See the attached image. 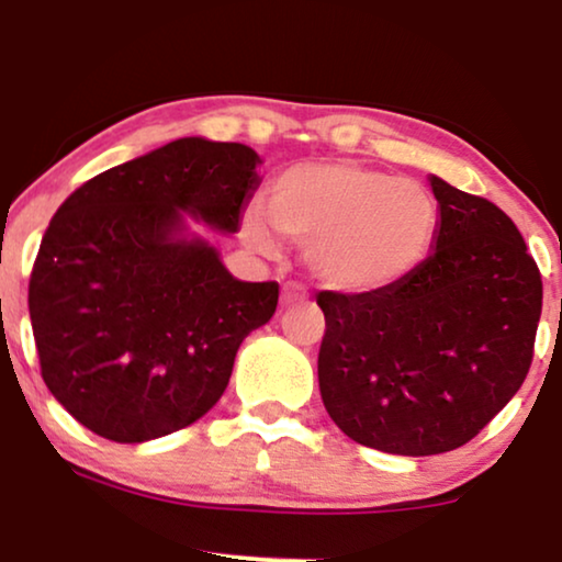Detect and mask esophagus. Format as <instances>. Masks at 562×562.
<instances>
[{
  "label": "esophagus",
  "instance_id": "obj_1",
  "mask_svg": "<svg viewBox=\"0 0 562 562\" xmlns=\"http://www.w3.org/2000/svg\"><path fill=\"white\" fill-rule=\"evenodd\" d=\"M303 299H306V290L295 285V282H290V285L282 288V299H280L282 306H293V303H299Z\"/></svg>",
  "mask_w": 562,
  "mask_h": 562
}]
</instances>
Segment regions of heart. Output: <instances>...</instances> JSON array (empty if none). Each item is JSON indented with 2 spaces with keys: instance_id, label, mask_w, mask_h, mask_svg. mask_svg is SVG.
<instances>
[{
  "instance_id": "obj_1",
  "label": "heart",
  "mask_w": 562,
  "mask_h": 562,
  "mask_svg": "<svg viewBox=\"0 0 562 562\" xmlns=\"http://www.w3.org/2000/svg\"><path fill=\"white\" fill-rule=\"evenodd\" d=\"M267 216L282 240L308 248L325 285L351 293L402 280L436 235V203L420 184L346 160L282 171L269 184ZM243 235L259 250L274 245L259 211H248Z\"/></svg>"
}]
</instances>
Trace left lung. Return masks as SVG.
<instances>
[{
  "mask_svg": "<svg viewBox=\"0 0 562 562\" xmlns=\"http://www.w3.org/2000/svg\"><path fill=\"white\" fill-rule=\"evenodd\" d=\"M434 254L389 288L317 293L319 391L348 438L425 457L475 438L533 359L541 274L499 205L430 177Z\"/></svg>",
  "mask_w": 562,
  "mask_h": 562,
  "instance_id": "8db88e82",
  "label": "left lung"
}]
</instances>
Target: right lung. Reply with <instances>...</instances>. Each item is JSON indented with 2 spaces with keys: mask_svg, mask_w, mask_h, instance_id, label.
<instances>
[{
  "mask_svg": "<svg viewBox=\"0 0 562 562\" xmlns=\"http://www.w3.org/2000/svg\"><path fill=\"white\" fill-rule=\"evenodd\" d=\"M240 142L184 137L83 182L44 232L29 312L42 378L83 428L142 443L222 398L237 348L272 319L280 285L240 282L182 211L237 232L259 187Z\"/></svg>",
  "mask_w": 562,
  "mask_h": 562,
  "instance_id": "1",
  "label": "right lung"
}]
</instances>
